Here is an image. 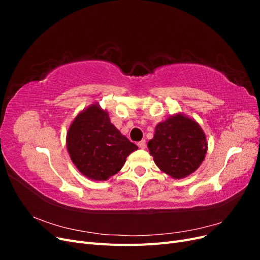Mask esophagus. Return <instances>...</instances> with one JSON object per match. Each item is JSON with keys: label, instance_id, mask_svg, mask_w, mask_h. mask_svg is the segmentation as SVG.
I'll use <instances>...</instances> for the list:
<instances>
[{"label": "esophagus", "instance_id": "esophagus-1", "mask_svg": "<svg viewBox=\"0 0 260 260\" xmlns=\"http://www.w3.org/2000/svg\"><path fill=\"white\" fill-rule=\"evenodd\" d=\"M138 146L140 147V148H142V149H144L145 147H146V142L145 141L143 140V141H140V142L138 143Z\"/></svg>", "mask_w": 260, "mask_h": 260}]
</instances>
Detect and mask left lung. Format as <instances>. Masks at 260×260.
<instances>
[{"label": "left lung", "instance_id": "obj_1", "mask_svg": "<svg viewBox=\"0 0 260 260\" xmlns=\"http://www.w3.org/2000/svg\"><path fill=\"white\" fill-rule=\"evenodd\" d=\"M147 147L162 172L174 179H183L199 169L205 159L208 143L198 121L177 113L156 125Z\"/></svg>", "mask_w": 260, "mask_h": 260}]
</instances>
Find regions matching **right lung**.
I'll return each instance as SVG.
<instances>
[{"instance_id": "add662e5", "label": "right lung", "mask_w": 260, "mask_h": 260, "mask_svg": "<svg viewBox=\"0 0 260 260\" xmlns=\"http://www.w3.org/2000/svg\"><path fill=\"white\" fill-rule=\"evenodd\" d=\"M66 146L76 168L93 181H106L120 171L138 146L111 122L106 109L94 103L70 123Z\"/></svg>"}]
</instances>
